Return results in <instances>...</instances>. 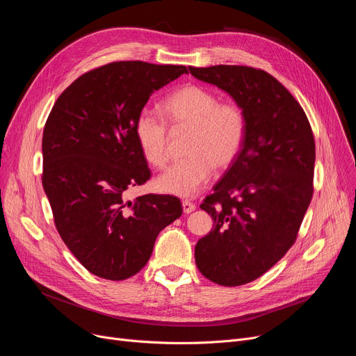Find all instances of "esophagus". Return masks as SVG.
<instances>
[{
    "instance_id": "esophagus-1",
    "label": "esophagus",
    "mask_w": 356,
    "mask_h": 356,
    "mask_svg": "<svg viewBox=\"0 0 356 356\" xmlns=\"http://www.w3.org/2000/svg\"><path fill=\"white\" fill-rule=\"evenodd\" d=\"M181 207H183V213H184V215L192 213V212L196 209V204L192 203L191 200H183V202H181Z\"/></svg>"
}]
</instances>
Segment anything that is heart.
Segmentation results:
<instances>
[{"label":"heart","instance_id":"b5f03b06","mask_svg":"<svg viewBox=\"0 0 356 356\" xmlns=\"http://www.w3.org/2000/svg\"><path fill=\"white\" fill-rule=\"evenodd\" d=\"M167 121L176 128H191L189 157L170 165L156 180L163 193L180 197L196 195L213 168L228 167L239 154L245 138V115L236 104L219 102L216 93L189 85L161 104ZM140 152L147 163L160 168L167 161V127L152 111H141L134 125Z\"/></svg>","mask_w":356,"mask_h":356}]
</instances>
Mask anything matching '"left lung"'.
<instances>
[{
  "instance_id": "left-lung-1",
  "label": "left lung",
  "mask_w": 356,
  "mask_h": 356,
  "mask_svg": "<svg viewBox=\"0 0 356 356\" xmlns=\"http://www.w3.org/2000/svg\"><path fill=\"white\" fill-rule=\"evenodd\" d=\"M245 115L238 157L200 204L213 229L197 241L199 271L219 286H242L268 271L294 244L313 195L314 138L291 93L248 66L189 67Z\"/></svg>"
}]
</instances>
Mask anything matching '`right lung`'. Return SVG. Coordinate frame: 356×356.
I'll use <instances>...</instances> for the list:
<instances>
[{
    "instance_id": "obj_1",
    "label": "right lung",
    "mask_w": 356,
    "mask_h": 356,
    "mask_svg": "<svg viewBox=\"0 0 356 356\" xmlns=\"http://www.w3.org/2000/svg\"><path fill=\"white\" fill-rule=\"evenodd\" d=\"M184 66L115 62L90 70L56 101L43 131V189L66 247L92 274L120 282L152 257L180 200L125 192L149 179L134 125L152 93Z\"/></svg>"
}]
</instances>
